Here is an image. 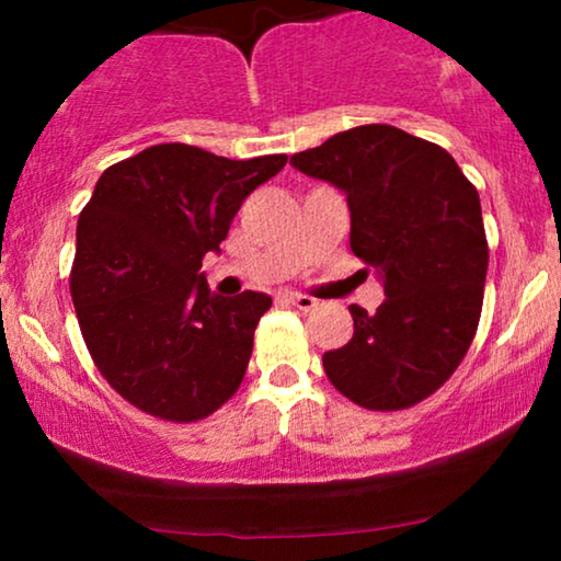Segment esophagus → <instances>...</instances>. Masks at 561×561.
Wrapping results in <instances>:
<instances>
[{
  "instance_id": "34e87169",
  "label": "esophagus",
  "mask_w": 561,
  "mask_h": 561,
  "mask_svg": "<svg viewBox=\"0 0 561 561\" xmlns=\"http://www.w3.org/2000/svg\"><path fill=\"white\" fill-rule=\"evenodd\" d=\"M285 298H287V302H293L295 308H300V311H313V308H317V298H311V295L287 293Z\"/></svg>"
}]
</instances>
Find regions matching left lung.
I'll return each mask as SVG.
<instances>
[{"label": "left lung", "mask_w": 561, "mask_h": 561, "mask_svg": "<svg viewBox=\"0 0 561 561\" xmlns=\"http://www.w3.org/2000/svg\"><path fill=\"white\" fill-rule=\"evenodd\" d=\"M289 165L345 192L351 250L385 287L375 313L351 306L353 337L324 353L327 377L371 411L424 401L478 332L488 274L478 190L443 147L388 124L334 134Z\"/></svg>", "instance_id": "8db88e82"}]
</instances>
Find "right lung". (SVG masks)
<instances>
[{
    "mask_svg": "<svg viewBox=\"0 0 561 561\" xmlns=\"http://www.w3.org/2000/svg\"><path fill=\"white\" fill-rule=\"evenodd\" d=\"M285 163L171 141L100 176L76 227L70 295L96 369L128 403L197 422L240 388L272 298L214 295L199 268L221 253L244 197Z\"/></svg>",
    "mask_w": 561,
    "mask_h": 561,
    "instance_id": "obj_1",
    "label": "right lung"
}]
</instances>
